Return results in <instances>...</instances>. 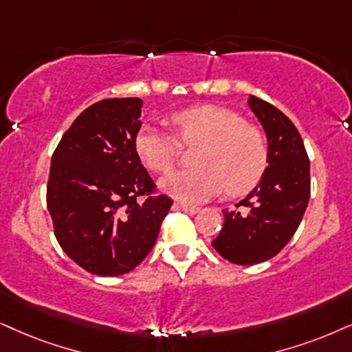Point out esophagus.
I'll return each mask as SVG.
<instances>
[{
	"mask_svg": "<svg viewBox=\"0 0 352 352\" xmlns=\"http://www.w3.org/2000/svg\"><path fill=\"white\" fill-rule=\"evenodd\" d=\"M173 206H175L177 209H180V211H184V212H186V214H197V212L199 211V208H197V206H191V204H185V203H175L173 204Z\"/></svg>",
	"mask_w": 352,
	"mask_h": 352,
	"instance_id": "1",
	"label": "esophagus"
}]
</instances>
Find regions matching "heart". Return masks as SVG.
<instances>
[{
  "label": "heart",
  "instance_id": "obj_1",
  "mask_svg": "<svg viewBox=\"0 0 352 352\" xmlns=\"http://www.w3.org/2000/svg\"><path fill=\"white\" fill-rule=\"evenodd\" d=\"M172 122L185 144L201 146L195 155L198 167L168 173L161 180L167 195L186 203L214 197L224 186L229 195H243L263 177L268 166L263 133L237 112L199 105L175 113ZM135 148L141 161L159 173L170 170L180 155L179 140L154 124H144L136 133Z\"/></svg>",
  "mask_w": 352,
  "mask_h": 352
}]
</instances>
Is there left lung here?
<instances>
[{
	"instance_id": "left-lung-1",
	"label": "left lung",
	"mask_w": 352,
	"mask_h": 352,
	"mask_svg": "<svg viewBox=\"0 0 352 352\" xmlns=\"http://www.w3.org/2000/svg\"><path fill=\"white\" fill-rule=\"evenodd\" d=\"M248 107L268 141V167L258 185L235 206L224 209V226L212 240L222 258L235 265L263 263L296 234L310 198V161L294 123L268 102L248 97Z\"/></svg>"
}]
</instances>
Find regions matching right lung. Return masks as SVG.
<instances>
[{
    "instance_id": "1",
    "label": "right lung",
    "mask_w": 352,
    "mask_h": 352,
    "mask_svg": "<svg viewBox=\"0 0 352 352\" xmlns=\"http://www.w3.org/2000/svg\"><path fill=\"white\" fill-rule=\"evenodd\" d=\"M141 107L138 97L87 107L52 157L47 206L55 237L74 263L97 276L135 270L172 206L166 195L153 197L155 185L136 153Z\"/></svg>"
}]
</instances>
